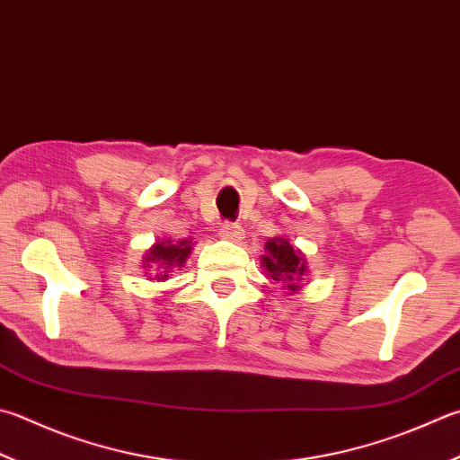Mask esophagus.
<instances>
[{
  "label": "esophagus",
  "mask_w": 460,
  "mask_h": 460,
  "mask_svg": "<svg viewBox=\"0 0 460 460\" xmlns=\"http://www.w3.org/2000/svg\"><path fill=\"white\" fill-rule=\"evenodd\" d=\"M220 238L222 240H228V242H240L242 238H244V230H242L238 224H222L220 226Z\"/></svg>",
  "instance_id": "1"
}]
</instances>
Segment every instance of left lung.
<instances>
[{
  "label": "left lung",
  "mask_w": 460,
  "mask_h": 460,
  "mask_svg": "<svg viewBox=\"0 0 460 460\" xmlns=\"http://www.w3.org/2000/svg\"><path fill=\"white\" fill-rule=\"evenodd\" d=\"M264 250L266 254L260 258L264 272L272 280L282 284V288L288 290V294L298 292L302 288V280L308 274L306 256L302 254V250L294 246L286 236L270 238L264 244Z\"/></svg>",
  "instance_id": "1"
}]
</instances>
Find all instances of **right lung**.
<instances>
[{
    "label": "right lung",
    "mask_w": 460,
    "mask_h": 460,
    "mask_svg": "<svg viewBox=\"0 0 460 460\" xmlns=\"http://www.w3.org/2000/svg\"><path fill=\"white\" fill-rule=\"evenodd\" d=\"M192 246L194 242L190 238L184 240H158L152 248H148V252L144 254L142 260V268L144 274L148 276V280H158L164 282L168 280L170 270H174L176 266H184L188 256L192 254Z\"/></svg>",
    "instance_id": "1"
}]
</instances>
